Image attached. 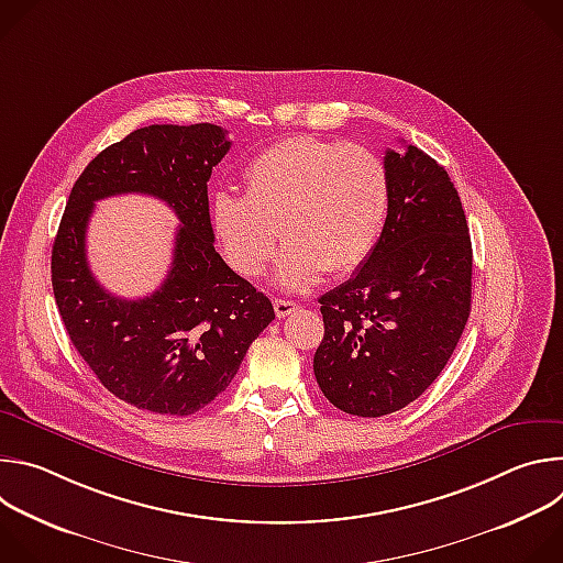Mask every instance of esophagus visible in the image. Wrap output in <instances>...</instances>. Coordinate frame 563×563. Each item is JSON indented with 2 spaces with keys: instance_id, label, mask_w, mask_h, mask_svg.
Segmentation results:
<instances>
[{
  "instance_id": "esophagus-1",
  "label": "esophagus",
  "mask_w": 563,
  "mask_h": 563,
  "mask_svg": "<svg viewBox=\"0 0 563 563\" xmlns=\"http://www.w3.org/2000/svg\"><path fill=\"white\" fill-rule=\"evenodd\" d=\"M296 302L294 300H283V298H276L274 300V309H276V316L278 318H285V316H289L291 311H296Z\"/></svg>"
}]
</instances>
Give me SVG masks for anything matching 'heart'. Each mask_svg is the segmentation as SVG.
Segmentation results:
<instances>
[{
    "instance_id": "1",
    "label": "heart",
    "mask_w": 563,
    "mask_h": 563,
    "mask_svg": "<svg viewBox=\"0 0 563 563\" xmlns=\"http://www.w3.org/2000/svg\"><path fill=\"white\" fill-rule=\"evenodd\" d=\"M245 196L218 191L209 222L224 261L247 278L269 265L278 231L287 245L278 283L313 285L323 272L345 276L372 254L389 211L383 159L363 146L287 137L245 169Z\"/></svg>"
}]
</instances>
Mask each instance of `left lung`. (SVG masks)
<instances>
[{"mask_svg": "<svg viewBox=\"0 0 563 563\" xmlns=\"http://www.w3.org/2000/svg\"><path fill=\"white\" fill-rule=\"evenodd\" d=\"M389 211L356 274L320 296L316 383L354 417L419 398L448 365L472 305V243L461 198L434 157L385 151Z\"/></svg>", "mask_w": 563, "mask_h": 563, "instance_id": "8db88e82", "label": "left lung"}]
</instances>
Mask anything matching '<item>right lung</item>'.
Here are the masks:
<instances>
[{
  "mask_svg": "<svg viewBox=\"0 0 563 563\" xmlns=\"http://www.w3.org/2000/svg\"><path fill=\"white\" fill-rule=\"evenodd\" d=\"M229 146L216 124H151L98 153L70 189L51 256L55 302L79 356L137 410L189 417L209 406L276 316L213 247L207 183ZM120 192L159 197L184 222L166 283L137 301L109 295L86 261L92 205Z\"/></svg>",
  "mask_w": 563,
  "mask_h": 563,
  "instance_id": "add662e5",
  "label": "right lung"
}]
</instances>
